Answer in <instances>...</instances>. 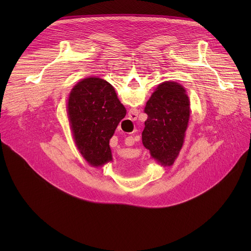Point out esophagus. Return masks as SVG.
<instances>
[{
	"label": "esophagus",
	"mask_w": 251,
	"mask_h": 251,
	"mask_svg": "<svg viewBox=\"0 0 251 251\" xmlns=\"http://www.w3.org/2000/svg\"><path fill=\"white\" fill-rule=\"evenodd\" d=\"M137 115H138V113H136V112H132L131 113L130 112V114H129V119H131V120H135V119H137ZM129 139L131 140V142H134V139H133V137H129Z\"/></svg>",
	"instance_id": "1"
}]
</instances>
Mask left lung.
<instances>
[{"label": "left lung", "mask_w": 251, "mask_h": 251, "mask_svg": "<svg viewBox=\"0 0 251 251\" xmlns=\"http://www.w3.org/2000/svg\"><path fill=\"white\" fill-rule=\"evenodd\" d=\"M144 113L142 143L151 157L163 166H172L182 149L190 116L186 90L177 82L161 83L148 100Z\"/></svg>", "instance_id": "8db88e82"}]
</instances>
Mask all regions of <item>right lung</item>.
<instances>
[{"label": "right lung", "instance_id": "right-lung-1", "mask_svg": "<svg viewBox=\"0 0 251 251\" xmlns=\"http://www.w3.org/2000/svg\"><path fill=\"white\" fill-rule=\"evenodd\" d=\"M68 118L77 149L94 167L112 161L110 139L126 109L114 87L99 77L82 79L71 90Z\"/></svg>", "mask_w": 251, "mask_h": 251}]
</instances>
